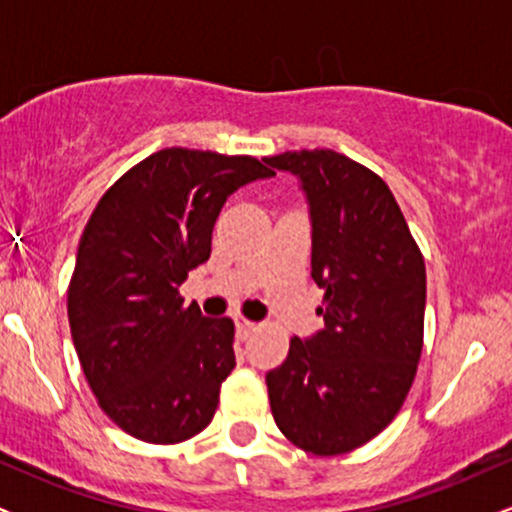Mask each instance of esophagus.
Wrapping results in <instances>:
<instances>
[{
	"label": "esophagus",
	"mask_w": 512,
	"mask_h": 512,
	"mask_svg": "<svg viewBox=\"0 0 512 512\" xmlns=\"http://www.w3.org/2000/svg\"><path fill=\"white\" fill-rule=\"evenodd\" d=\"M255 330H257V322L245 320V317H236V332L240 339H248Z\"/></svg>",
	"instance_id": "obj_1"
}]
</instances>
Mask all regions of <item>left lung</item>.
Masks as SVG:
<instances>
[{
  "label": "left lung",
  "instance_id": "8db88e82",
  "mask_svg": "<svg viewBox=\"0 0 512 512\" xmlns=\"http://www.w3.org/2000/svg\"><path fill=\"white\" fill-rule=\"evenodd\" d=\"M301 180L325 327L267 373L279 431L313 455L351 452L402 409L424 349L426 267L383 178L332 149L264 158Z\"/></svg>",
  "mask_w": 512,
  "mask_h": 512
}]
</instances>
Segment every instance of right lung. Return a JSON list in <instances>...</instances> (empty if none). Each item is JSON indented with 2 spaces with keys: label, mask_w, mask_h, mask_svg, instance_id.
I'll list each match as a JSON object with an SVG mask.
<instances>
[{
  "label": "right lung",
  "mask_w": 512,
  "mask_h": 512,
  "mask_svg": "<svg viewBox=\"0 0 512 512\" xmlns=\"http://www.w3.org/2000/svg\"><path fill=\"white\" fill-rule=\"evenodd\" d=\"M252 156L161 149L101 197L76 250L69 327L98 404L129 436L173 445L214 419L236 368L231 317H204L178 289L209 260L226 199L272 178Z\"/></svg>",
  "instance_id": "add662e5"
}]
</instances>
